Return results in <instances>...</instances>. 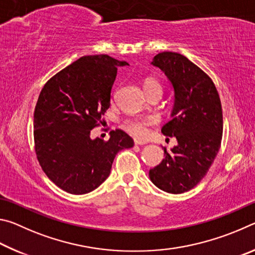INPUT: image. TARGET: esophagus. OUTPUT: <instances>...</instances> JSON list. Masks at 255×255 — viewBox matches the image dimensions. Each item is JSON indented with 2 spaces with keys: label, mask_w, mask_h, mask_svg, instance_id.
<instances>
[{
  "label": "esophagus",
  "mask_w": 255,
  "mask_h": 255,
  "mask_svg": "<svg viewBox=\"0 0 255 255\" xmlns=\"http://www.w3.org/2000/svg\"><path fill=\"white\" fill-rule=\"evenodd\" d=\"M133 143H135V145H145L146 141L139 140V139H133Z\"/></svg>",
  "instance_id": "1"
}]
</instances>
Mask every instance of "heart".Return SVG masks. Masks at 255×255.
<instances>
[{"instance_id":"1","label":"heart","mask_w":255,"mask_h":255,"mask_svg":"<svg viewBox=\"0 0 255 255\" xmlns=\"http://www.w3.org/2000/svg\"><path fill=\"white\" fill-rule=\"evenodd\" d=\"M143 88L146 94H148L153 91H162V86L158 83V81L155 79H146L143 83ZM154 123V119L152 117L146 118H128L124 122V128L126 129L128 132L136 137H145L147 133V126Z\"/></svg>"}]
</instances>
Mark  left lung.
I'll list each match as a JSON object with an SVG mask.
<instances>
[{
  "label": "left lung",
  "mask_w": 255,
  "mask_h": 255,
  "mask_svg": "<svg viewBox=\"0 0 255 255\" xmlns=\"http://www.w3.org/2000/svg\"><path fill=\"white\" fill-rule=\"evenodd\" d=\"M152 65L164 72L174 90L172 119L163 135L175 137L178 145L149 170V179L169 193L189 191L207 174L221 148L223 111L217 89L210 77L185 56L163 51Z\"/></svg>",
  "instance_id": "left-lung-1"
}]
</instances>
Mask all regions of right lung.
<instances>
[{
	"label": "right lung",
	"mask_w": 255,
	"mask_h": 255,
	"mask_svg": "<svg viewBox=\"0 0 255 255\" xmlns=\"http://www.w3.org/2000/svg\"><path fill=\"white\" fill-rule=\"evenodd\" d=\"M125 65L108 55L83 56L41 90L33 114L34 149L42 171L64 191H93L109 176L119 150L133 146L122 129L111 130L108 140L90 137L109 109L118 67Z\"/></svg>",
	"instance_id": "add662e5"
}]
</instances>
